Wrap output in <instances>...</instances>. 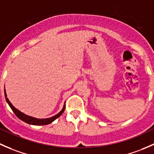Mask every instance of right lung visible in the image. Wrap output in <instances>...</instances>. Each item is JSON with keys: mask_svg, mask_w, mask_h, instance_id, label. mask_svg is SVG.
Returning a JSON list of instances; mask_svg holds the SVG:
<instances>
[{"mask_svg": "<svg viewBox=\"0 0 154 154\" xmlns=\"http://www.w3.org/2000/svg\"><path fill=\"white\" fill-rule=\"evenodd\" d=\"M5 96H6V101L8 102V104H9V107H11V109L12 110V111L14 112V113L16 115V116L18 117V118L20 119V120H22V121H23L24 122L27 123V124H29V125H48V124H50L51 122H53L55 119H56L57 118H58V117L60 116L61 115V114L63 113L64 111V110H65V105L64 106V107H63L62 110H61V112H59V113H58L57 115L51 117V118H49V119H35V118H33V117H31V116H26L25 115L24 113H23V112H21L20 111H19L18 110H17L16 108H15V107H14L13 105H12V104H11V102L9 101V99L6 98V91H5Z\"/></svg>", "mask_w": 154, "mask_h": 154, "instance_id": "right-lung-1", "label": "right lung"}]
</instances>
